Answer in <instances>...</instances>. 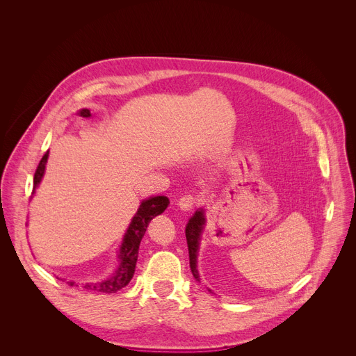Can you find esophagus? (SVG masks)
<instances>
[{
  "label": "esophagus",
  "instance_id": "obj_1",
  "mask_svg": "<svg viewBox=\"0 0 356 356\" xmlns=\"http://www.w3.org/2000/svg\"><path fill=\"white\" fill-rule=\"evenodd\" d=\"M196 203H197V202H196V197H193L191 195H184V196H181V197L179 199L177 206H179L181 210L188 211V210H191L193 207H195Z\"/></svg>",
  "mask_w": 356,
  "mask_h": 356
}]
</instances>
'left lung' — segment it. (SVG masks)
Here are the masks:
<instances>
[{
	"instance_id": "8db88e82",
	"label": "left lung",
	"mask_w": 356,
	"mask_h": 356,
	"mask_svg": "<svg viewBox=\"0 0 356 356\" xmlns=\"http://www.w3.org/2000/svg\"><path fill=\"white\" fill-rule=\"evenodd\" d=\"M204 224H206L204 209H197L196 213L188 218V222L186 225V240H187V247H188L190 268H191L193 277H195L199 282H200V275H199V270H197V255H199L200 240H202ZM209 291H211V289H209Z\"/></svg>"
}]
</instances>
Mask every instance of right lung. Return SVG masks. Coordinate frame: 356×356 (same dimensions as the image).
I'll return each instance as SVG.
<instances>
[{"label": "right lung", "instance_id": "right-lung-1", "mask_svg": "<svg viewBox=\"0 0 356 356\" xmlns=\"http://www.w3.org/2000/svg\"><path fill=\"white\" fill-rule=\"evenodd\" d=\"M78 115L82 116V118H86V119L92 116L89 109H81V111H78ZM48 156H49V150L42 156L40 165L35 170L34 190H32V195H34L37 187L40 186V183L44 177ZM169 203L170 202L166 196H152L149 199H145L140 203L136 214L134 216L131 224H129V227H127V230L123 236V240H122V244H120L119 252H118L119 266L115 270V273L112 275H109L108 278L102 280V281L85 282V284H82V288H85L88 291H95V293L112 294V293H116V291L122 289L123 286H126L129 282H131V280L135 274V268H136L139 245H140V241H142V238L146 233L147 225L152 221V218L161 214L168 209ZM68 284L76 285L74 281H70Z\"/></svg>", "mask_w": 356, "mask_h": 356}]
</instances>
